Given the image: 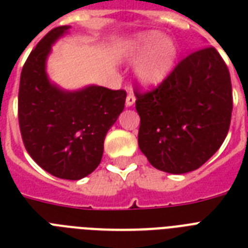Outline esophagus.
<instances>
[{
  "label": "esophagus",
  "mask_w": 248,
  "mask_h": 248,
  "mask_svg": "<svg viewBox=\"0 0 248 248\" xmlns=\"http://www.w3.org/2000/svg\"><path fill=\"white\" fill-rule=\"evenodd\" d=\"M136 97L135 95H134V93H127V97H126V107H131V105H134V103H135Z\"/></svg>",
  "instance_id": "1"
}]
</instances>
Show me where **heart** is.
Instances as JSON below:
<instances>
[{"mask_svg": "<svg viewBox=\"0 0 248 248\" xmlns=\"http://www.w3.org/2000/svg\"><path fill=\"white\" fill-rule=\"evenodd\" d=\"M177 56V47L170 38H163L158 32L140 34L134 42L130 59L140 63L138 67V78L140 83L148 87L157 86L172 71Z\"/></svg>", "mask_w": 248, "mask_h": 248, "instance_id": "b5f03b06", "label": "heart"}]
</instances>
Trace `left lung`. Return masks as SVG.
Returning a JSON list of instances; mask_svg holds the SVG:
<instances>
[{
	"instance_id": "8db88e82",
	"label": "left lung",
	"mask_w": 248,
	"mask_h": 248,
	"mask_svg": "<svg viewBox=\"0 0 248 248\" xmlns=\"http://www.w3.org/2000/svg\"><path fill=\"white\" fill-rule=\"evenodd\" d=\"M140 116L139 143L153 167L185 173L215 155L231 126V75L215 47L180 60L155 89L134 90Z\"/></svg>"
}]
</instances>
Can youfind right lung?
Returning <instances> with one entry per match:
<instances>
[{
    "instance_id": "add662e5",
    "label": "right lung",
    "mask_w": 248,
    "mask_h": 248,
    "mask_svg": "<svg viewBox=\"0 0 248 248\" xmlns=\"http://www.w3.org/2000/svg\"><path fill=\"white\" fill-rule=\"evenodd\" d=\"M68 29H51L29 54L20 75L17 117L33 161L54 176L79 180L100 163L105 135L124 110L126 91L89 86L69 93L48 81L51 45Z\"/></svg>"
}]
</instances>
